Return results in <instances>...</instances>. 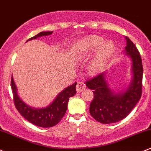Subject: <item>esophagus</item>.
Instances as JSON below:
<instances>
[{
  "instance_id": "obj_1",
  "label": "esophagus",
  "mask_w": 151,
  "mask_h": 151,
  "mask_svg": "<svg viewBox=\"0 0 151 151\" xmlns=\"http://www.w3.org/2000/svg\"><path fill=\"white\" fill-rule=\"evenodd\" d=\"M86 88V84L83 82H78L76 85V91L77 92H81L83 90Z\"/></svg>"
}]
</instances>
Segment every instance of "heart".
Wrapping results in <instances>:
<instances>
[{"mask_svg":"<svg viewBox=\"0 0 151 151\" xmlns=\"http://www.w3.org/2000/svg\"><path fill=\"white\" fill-rule=\"evenodd\" d=\"M97 49L87 67L88 72L91 75L99 73L108 65L116 50L114 43L111 41L105 42V39L99 35H90L76 43L73 50L75 57L82 58Z\"/></svg>","mask_w":151,"mask_h":151,"instance_id":"b5f03b06","label":"heart"}]
</instances>
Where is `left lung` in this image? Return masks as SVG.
<instances>
[{
    "label": "left lung",
    "instance_id": "obj_1",
    "mask_svg": "<svg viewBox=\"0 0 151 151\" xmlns=\"http://www.w3.org/2000/svg\"><path fill=\"white\" fill-rule=\"evenodd\" d=\"M125 51L132 61L133 78L125 91L115 93L108 86L105 73H101L86 82L93 90L94 99L89 106L91 116L102 124H113L127 117L134 108L142 95L143 68L138 49L128 37H126Z\"/></svg>",
    "mask_w": 151,
    "mask_h": 151
}]
</instances>
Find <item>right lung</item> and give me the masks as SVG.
<instances>
[{"instance_id": "right-lung-1", "label": "right lung", "mask_w": 151, "mask_h": 151, "mask_svg": "<svg viewBox=\"0 0 151 151\" xmlns=\"http://www.w3.org/2000/svg\"><path fill=\"white\" fill-rule=\"evenodd\" d=\"M53 31L39 32L38 35L32 37L29 40L36 39L41 36H46L52 34ZM76 82L71 86L65 88L57 95L53 102L49 106L43 108H33L26 105L22 99L19 97L17 94V86L15 85L14 81L12 76L11 85H12V91H13L14 102L17 110L19 112L20 114L29 122L38 127L49 128L57 125L61 121L63 116L66 113L68 108V102L70 97H73L76 94Z\"/></svg>"}]
</instances>
